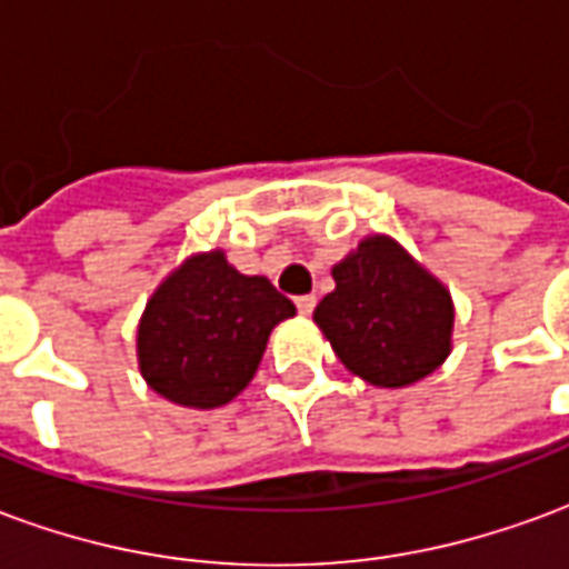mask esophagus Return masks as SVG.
<instances>
[{
	"label": "esophagus",
	"instance_id": "esophagus-1",
	"mask_svg": "<svg viewBox=\"0 0 569 569\" xmlns=\"http://www.w3.org/2000/svg\"><path fill=\"white\" fill-rule=\"evenodd\" d=\"M296 308H298V313H310V310L317 308V296H298Z\"/></svg>",
	"mask_w": 569,
	"mask_h": 569
}]
</instances>
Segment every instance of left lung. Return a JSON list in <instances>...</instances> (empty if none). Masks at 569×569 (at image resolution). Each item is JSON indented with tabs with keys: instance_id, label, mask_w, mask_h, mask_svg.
<instances>
[{
	"instance_id": "obj_1",
	"label": "left lung",
	"mask_w": 569,
	"mask_h": 569,
	"mask_svg": "<svg viewBox=\"0 0 569 569\" xmlns=\"http://www.w3.org/2000/svg\"><path fill=\"white\" fill-rule=\"evenodd\" d=\"M332 277L335 292L317 305L313 320L353 375L375 387H408L445 362L451 296L399 243L369 237Z\"/></svg>"
}]
</instances>
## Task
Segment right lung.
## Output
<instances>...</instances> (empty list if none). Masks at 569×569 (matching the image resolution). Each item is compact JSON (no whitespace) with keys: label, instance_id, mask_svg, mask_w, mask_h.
Returning a JSON list of instances; mask_svg holds the SVG:
<instances>
[{"label":"right lung","instance_id":"add662e5","mask_svg":"<svg viewBox=\"0 0 569 569\" xmlns=\"http://www.w3.org/2000/svg\"><path fill=\"white\" fill-rule=\"evenodd\" d=\"M296 305L264 277L234 271L222 252L188 259L151 296L137 335L142 378L188 408L231 402L259 369L268 335Z\"/></svg>","mask_w":569,"mask_h":569}]
</instances>
